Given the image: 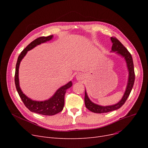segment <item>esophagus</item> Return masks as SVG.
I'll return each instance as SVG.
<instances>
[{
    "label": "esophagus",
    "mask_w": 148,
    "mask_h": 148,
    "mask_svg": "<svg viewBox=\"0 0 148 148\" xmlns=\"http://www.w3.org/2000/svg\"><path fill=\"white\" fill-rule=\"evenodd\" d=\"M84 75L83 74L80 73V74H79L78 75H77V79L78 80H82V79H84Z\"/></svg>",
    "instance_id": "34e87169"
}]
</instances>
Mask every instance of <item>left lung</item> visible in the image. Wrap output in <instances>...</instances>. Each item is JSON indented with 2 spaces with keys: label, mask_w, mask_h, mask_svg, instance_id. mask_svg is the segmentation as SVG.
Wrapping results in <instances>:
<instances>
[{
  "label": "left lung",
  "mask_w": 148,
  "mask_h": 148,
  "mask_svg": "<svg viewBox=\"0 0 148 148\" xmlns=\"http://www.w3.org/2000/svg\"><path fill=\"white\" fill-rule=\"evenodd\" d=\"M111 41L113 43L112 47V51H116V53L121 54V56L125 58V59L127 62V67L129 71V78H128V84H127L125 94H124L122 99L118 103L113 106H101L96 104H94L89 99V98L87 95L86 92L85 91V95H84L85 106H86V107L88 108V109H89L90 111L94 113H107V112H112L115 110H117L118 108H121L124 104V103H125L128 97H129L131 91L132 89H133L134 80H135L134 64H133V58H132L131 54L116 37H113V36L111 37Z\"/></svg>",
  "instance_id": "8db88e82"
}]
</instances>
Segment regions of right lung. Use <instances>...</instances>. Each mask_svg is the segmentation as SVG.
I'll use <instances>...</instances> for the list:
<instances>
[{
  "mask_svg": "<svg viewBox=\"0 0 148 148\" xmlns=\"http://www.w3.org/2000/svg\"><path fill=\"white\" fill-rule=\"evenodd\" d=\"M53 38V35L48 36H41L36 38V40L31 42L23 50L19 55L15 67V84L16 87L18 94L21 98L22 101L24 103L25 106L28 109L34 113H36L42 115L52 116L60 112L64 108V97L66 90L72 86L73 83L69 82L65 86L59 88L54 95L50 98L49 100L44 101H36L27 98L22 92L18 80V68L20 62L22 59L26 55L27 51L32 49L37 45L40 44L46 41H50Z\"/></svg>",
  "mask_w": 148,
  "mask_h": 148,
  "instance_id": "add662e5",
  "label": "right lung"
}]
</instances>
